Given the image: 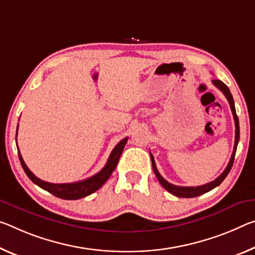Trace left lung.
<instances>
[{
  "mask_svg": "<svg viewBox=\"0 0 255 255\" xmlns=\"http://www.w3.org/2000/svg\"><path fill=\"white\" fill-rule=\"evenodd\" d=\"M213 85H215L216 87L219 88V90L224 93V95L226 96V99L228 100L229 102V106L230 109H232V112H233V116H234V120H235V144H234V151H233V154L230 156V160L228 162V165L226 167V169L224 170V172L221 173V175L216 178L215 180L210 181V183L205 184V185H201V186H196V187H184V186H176L173 184H170L169 181L165 180L162 176L160 175V172L157 171L156 169V165H155V161H154V157L153 155L149 153V155H151V160H152V168H153V171H154L155 176L157 180H159V183L163 186L164 189H167L169 193H171L172 195H175L177 197H187V199H191V197H196V196H200L202 194H205L211 191V189L216 188L217 186H219L224 179L227 177V175L230 171V169H232L233 164H234V160H235V154H236V149H237V144H238V140H240V123H238V117L236 115V110H235V103H234V99H233V95L232 93H230L229 88L226 86V85L221 82V80H218L215 79L212 80Z\"/></svg>",
  "mask_w": 255,
  "mask_h": 255,
  "instance_id": "left-lung-1",
  "label": "left lung"
}]
</instances>
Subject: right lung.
I'll use <instances>...</instances> for the list:
<instances>
[{
  "label": "right lung",
  "mask_w": 255,
  "mask_h": 255,
  "mask_svg": "<svg viewBox=\"0 0 255 255\" xmlns=\"http://www.w3.org/2000/svg\"><path fill=\"white\" fill-rule=\"evenodd\" d=\"M17 134H18V128H17V132H15V135ZM15 140H17V136H15ZM127 140L128 138L126 137V138L120 140V142L116 145V147L112 149L111 154L107 161V164L104 165L102 170L99 171L96 175L90 177V178L80 180V181H76V183H69V184H52L37 178V177H36L34 173L28 169L21 154H20L19 148H18V155H19L20 163H21L26 175L34 184L39 186L40 188L45 189V191H47L48 193L53 194L54 196L60 197V199L78 200V199H82V197L91 195L92 193H94L95 191H98L100 187H102L104 183L109 179V177L111 176L113 170L116 169L117 164H118L120 155L124 151L125 145H126Z\"/></svg>",
  "instance_id": "right-lung-1"
}]
</instances>
